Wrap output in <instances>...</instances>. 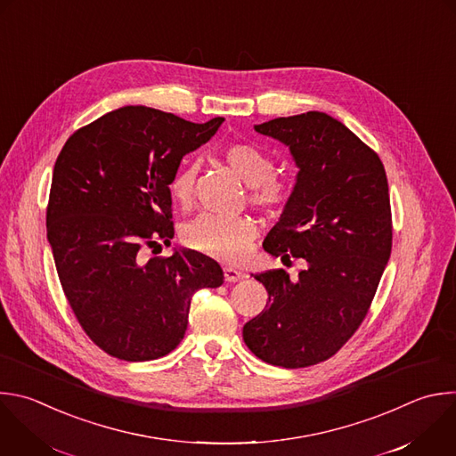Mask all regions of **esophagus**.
<instances>
[{"label": "esophagus", "mask_w": 456, "mask_h": 456, "mask_svg": "<svg viewBox=\"0 0 456 456\" xmlns=\"http://www.w3.org/2000/svg\"><path fill=\"white\" fill-rule=\"evenodd\" d=\"M243 277V272H240V270H236V268H232V266H225L224 268V279L227 281V282H236L238 279H241Z\"/></svg>", "instance_id": "obj_1"}]
</instances>
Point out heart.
Instances as JSON below:
<instances>
[{
	"mask_svg": "<svg viewBox=\"0 0 456 456\" xmlns=\"http://www.w3.org/2000/svg\"><path fill=\"white\" fill-rule=\"evenodd\" d=\"M227 167L250 186V204L266 211H282L289 202V186L273 179V161L248 142H234L224 150ZM197 165H184L170 181V197L181 208H188L195 197ZM257 225L248 216L202 215L184 227L183 240L188 248L227 263L241 261L254 238Z\"/></svg>",
	"mask_w": 456,
	"mask_h": 456,
	"instance_id": "heart-1",
	"label": "heart"
}]
</instances>
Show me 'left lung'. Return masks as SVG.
I'll return each instance as SVG.
<instances>
[{"label": "left lung", "instance_id": "8db88e82", "mask_svg": "<svg viewBox=\"0 0 456 456\" xmlns=\"http://www.w3.org/2000/svg\"><path fill=\"white\" fill-rule=\"evenodd\" d=\"M256 132L289 148L297 183L263 248L289 263L254 275L268 291L265 310L243 326L247 347L284 369L337 354L363 322L392 250L388 183L381 159L326 112L275 118Z\"/></svg>", "mask_w": 456, "mask_h": 456}]
</instances>
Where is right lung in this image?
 Here are the masks:
<instances>
[{
    "instance_id": "right-lung-1",
    "label": "right lung",
    "mask_w": 456,
    "mask_h": 456,
    "mask_svg": "<svg viewBox=\"0 0 456 456\" xmlns=\"http://www.w3.org/2000/svg\"><path fill=\"white\" fill-rule=\"evenodd\" d=\"M222 121L126 105L78 128L61 150L48 241L77 321L114 358L172 353L184 338L193 293L224 282L220 265L191 250L142 257L144 247L174 238L170 181Z\"/></svg>"
}]
</instances>
